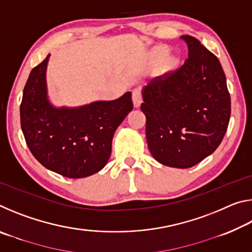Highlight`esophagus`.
Listing matches in <instances>:
<instances>
[{"instance_id": "obj_1", "label": "esophagus", "mask_w": 252, "mask_h": 252, "mask_svg": "<svg viewBox=\"0 0 252 252\" xmlns=\"http://www.w3.org/2000/svg\"><path fill=\"white\" fill-rule=\"evenodd\" d=\"M132 100H133V104L134 108H139L142 103V94H141V90L140 89H134L132 91Z\"/></svg>"}]
</instances>
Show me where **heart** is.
<instances>
[{
  "mask_svg": "<svg viewBox=\"0 0 252 252\" xmlns=\"http://www.w3.org/2000/svg\"><path fill=\"white\" fill-rule=\"evenodd\" d=\"M167 53H168V50L165 48H157L155 51H153V55H155V58L158 59V60L163 59L165 55H167ZM168 63L170 65H173L174 64L173 59L168 60Z\"/></svg>",
  "mask_w": 252,
  "mask_h": 252,
  "instance_id": "obj_1",
  "label": "heart"
}]
</instances>
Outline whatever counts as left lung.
<instances>
[{
	"label": "left lung",
	"instance_id": "8db88e82",
	"mask_svg": "<svg viewBox=\"0 0 252 252\" xmlns=\"http://www.w3.org/2000/svg\"><path fill=\"white\" fill-rule=\"evenodd\" d=\"M181 39L189 58L143 88L141 110L153 158L168 167L187 169L219 147L228 129L231 101L218 58L195 37Z\"/></svg>",
	"mask_w": 252,
	"mask_h": 252
}]
</instances>
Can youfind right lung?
<instances>
[{
	"label": "right lung",
	"mask_w": 252,
	"mask_h": 252,
	"mask_svg": "<svg viewBox=\"0 0 252 252\" xmlns=\"http://www.w3.org/2000/svg\"><path fill=\"white\" fill-rule=\"evenodd\" d=\"M49 58L31 71L23 90L20 114L25 141L46 169L72 179L89 177L108 162L114 132L133 109L131 92L113 101L55 108L46 89Z\"/></svg>",
	"instance_id": "obj_1"
}]
</instances>
